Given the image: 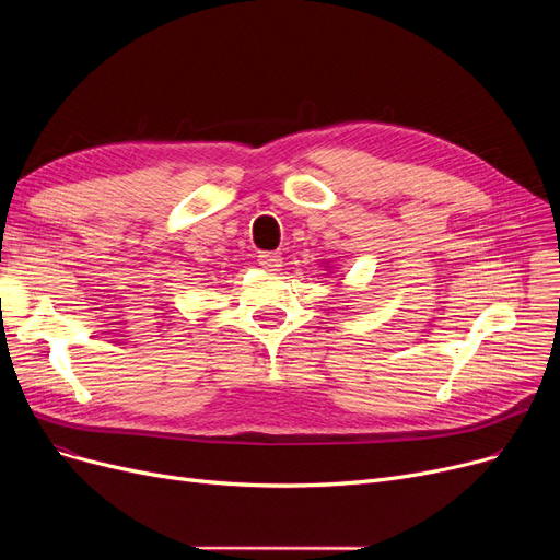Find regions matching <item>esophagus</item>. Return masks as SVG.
Returning <instances> with one entry per match:
<instances>
[{
    "label": "esophagus",
    "instance_id": "34e87169",
    "mask_svg": "<svg viewBox=\"0 0 560 560\" xmlns=\"http://www.w3.org/2000/svg\"><path fill=\"white\" fill-rule=\"evenodd\" d=\"M258 262L262 265L265 270L279 272L281 265H283V256H281L279 252H260V254H258Z\"/></svg>",
    "mask_w": 560,
    "mask_h": 560
}]
</instances>
